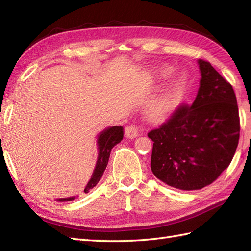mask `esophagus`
<instances>
[{"instance_id": "esophagus-1", "label": "esophagus", "mask_w": 251, "mask_h": 251, "mask_svg": "<svg viewBox=\"0 0 251 251\" xmlns=\"http://www.w3.org/2000/svg\"><path fill=\"white\" fill-rule=\"evenodd\" d=\"M125 136L128 139H134V138L139 136V127L137 125H129L125 128Z\"/></svg>"}]
</instances>
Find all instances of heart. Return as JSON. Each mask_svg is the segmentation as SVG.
Segmentation results:
<instances>
[{
    "instance_id": "heart-1",
    "label": "heart",
    "mask_w": 251,
    "mask_h": 251,
    "mask_svg": "<svg viewBox=\"0 0 251 251\" xmlns=\"http://www.w3.org/2000/svg\"><path fill=\"white\" fill-rule=\"evenodd\" d=\"M185 84V75L178 73L175 75L162 92L153 97L148 103V114L154 120L167 117L178 105Z\"/></svg>"
}]
</instances>
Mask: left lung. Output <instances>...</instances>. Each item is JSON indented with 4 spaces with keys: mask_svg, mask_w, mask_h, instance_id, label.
<instances>
[{
    "mask_svg": "<svg viewBox=\"0 0 251 251\" xmlns=\"http://www.w3.org/2000/svg\"><path fill=\"white\" fill-rule=\"evenodd\" d=\"M200 88L194 102L181 104L148 134L153 141L151 169L176 189L211 184L232 162L239 140L236 96L210 62L199 60Z\"/></svg>",
    "mask_w": 251,
    "mask_h": 251,
    "instance_id": "left-lung-1",
    "label": "left lung"
}]
</instances>
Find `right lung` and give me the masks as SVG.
<instances>
[{
    "label": "right lung",
    "instance_id": "add662e5",
    "mask_svg": "<svg viewBox=\"0 0 251 251\" xmlns=\"http://www.w3.org/2000/svg\"><path fill=\"white\" fill-rule=\"evenodd\" d=\"M123 137H124V131H123L122 126L109 127V128H106L100 132L97 140L99 151L97 163H96V167L92 175V178L88 181L87 185L85 186V193H88V192L99 182V180L102 177V175L106 168V165H108L112 148L116 146L117 143H120L123 140ZM72 200H74L73 196L69 197V199H59L57 201H68Z\"/></svg>",
    "mask_w": 251,
    "mask_h": 251
}]
</instances>
